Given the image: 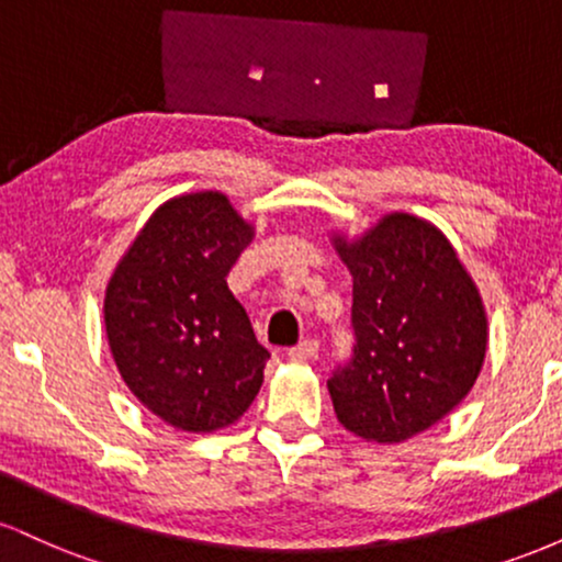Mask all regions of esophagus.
<instances>
[{
    "mask_svg": "<svg viewBox=\"0 0 562 562\" xmlns=\"http://www.w3.org/2000/svg\"><path fill=\"white\" fill-rule=\"evenodd\" d=\"M317 351H319V344L314 338H306V340H301L299 346H293V348H288V357L293 359V362H306V359H314L317 357Z\"/></svg>",
    "mask_w": 562,
    "mask_h": 562,
    "instance_id": "esophagus-1",
    "label": "esophagus"
}]
</instances>
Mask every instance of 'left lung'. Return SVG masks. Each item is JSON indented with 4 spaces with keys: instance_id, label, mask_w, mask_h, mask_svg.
<instances>
[{
    "instance_id": "1",
    "label": "left lung",
    "mask_w": 562,
    "mask_h": 562,
    "mask_svg": "<svg viewBox=\"0 0 562 562\" xmlns=\"http://www.w3.org/2000/svg\"><path fill=\"white\" fill-rule=\"evenodd\" d=\"M330 243L353 280L357 346L327 380L348 434L402 443L449 415L479 380L488 348L481 290L454 245L428 218L380 216Z\"/></svg>"
}]
</instances>
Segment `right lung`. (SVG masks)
I'll return each mask as SVG.
<instances>
[{
    "instance_id": "right-lung-1",
    "label": "right lung",
    "mask_w": 562,
    "mask_h": 562,
    "mask_svg": "<svg viewBox=\"0 0 562 562\" xmlns=\"http://www.w3.org/2000/svg\"><path fill=\"white\" fill-rule=\"evenodd\" d=\"M256 237L218 190L153 211L105 288V335L126 389L184 434L237 423L263 383L269 351L227 274Z\"/></svg>"
}]
</instances>
